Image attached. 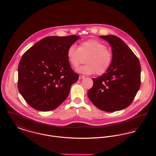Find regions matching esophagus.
<instances>
[{
    "label": "esophagus",
    "instance_id": "1",
    "mask_svg": "<svg viewBox=\"0 0 156 156\" xmlns=\"http://www.w3.org/2000/svg\"><path fill=\"white\" fill-rule=\"evenodd\" d=\"M85 78V76H83V75H80V76H79L80 80H83V79H84Z\"/></svg>",
    "mask_w": 156,
    "mask_h": 156
}]
</instances>
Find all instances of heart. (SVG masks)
<instances>
[{"instance_id": "obj_1", "label": "heart", "mask_w": 156, "mask_h": 156, "mask_svg": "<svg viewBox=\"0 0 156 156\" xmlns=\"http://www.w3.org/2000/svg\"><path fill=\"white\" fill-rule=\"evenodd\" d=\"M67 57L71 65L76 68L85 58L86 64L80 66L76 71L80 73L90 75L105 73L113 62L114 55L104 42L97 39H90L80 44L78 48L72 45L67 50Z\"/></svg>"}]
</instances>
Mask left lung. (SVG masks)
Instances as JSON below:
<instances>
[{"mask_svg":"<svg viewBox=\"0 0 156 156\" xmlns=\"http://www.w3.org/2000/svg\"><path fill=\"white\" fill-rule=\"evenodd\" d=\"M108 41L114 55L110 69L92 78L88 97L100 110L113 112L123 110L133 102L141 85V66L136 55L115 35L100 36Z\"/></svg>","mask_w":156,"mask_h":156,"instance_id":"8db88e82","label":"left lung"}]
</instances>
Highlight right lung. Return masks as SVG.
I'll list each match as a JSON object with an SVG mask.
<instances>
[{
  "label": "right lung",
  "instance_id": "right-lung-1",
  "mask_svg": "<svg viewBox=\"0 0 156 156\" xmlns=\"http://www.w3.org/2000/svg\"><path fill=\"white\" fill-rule=\"evenodd\" d=\"M79 36L48 37L22 55L18 66L19 91L35 110L49 111L68 97L71 87L79 78L67 57L69 46Z\"/></svg>",
  "mask_w": 156,
  "mask_h": 156
}]
</instances>
